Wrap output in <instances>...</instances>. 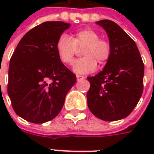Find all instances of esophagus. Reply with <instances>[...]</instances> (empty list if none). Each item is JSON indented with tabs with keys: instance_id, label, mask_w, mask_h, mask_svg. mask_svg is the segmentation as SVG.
<instances>
[{
	"instance_id": "34e87169",
	"label": "esophagus",
	"mask_w": 154,
	"mask_h": 154,
	"mask_svg": "<svg viewBox=\"0 0 154 154\" xmlns=\"http://www.w3.org/2000/svg\"><path fill=\"white\" fill-rule=\"evenodd\" d=\"M85 77L83 76H81V75H77V80L79 81V80H82V79H84Z\"/></svg>"
}]
</instances>
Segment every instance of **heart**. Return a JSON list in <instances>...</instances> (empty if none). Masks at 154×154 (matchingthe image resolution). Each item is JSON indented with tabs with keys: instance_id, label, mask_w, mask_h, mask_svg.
Segmentation results:
<instances>
[{
	"instance_id": "b5f03b06",
	"label": "heart",
	"mask_w": 154,
	"mask_h": 154,
	"mask_svg": "<svg viewBox=\"0 0 154 154\" xmlns=\"http://www.w3.org/2000/svg\"><path fill=\"white\" fill-rule=\"evenodd\" d=\"M77 48H84V57L73 63L72 69L77 74H87L97 69V63L103 64L110 57L111 47L109 42L100 38V35L90 28L75 33L73 38L63 34L57 38L56 50L59 59L64 64L72 63Z\"/></svg>"
}]
</instances>
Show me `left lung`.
<instances>
[{
    "instance_id": "8db88e82",
    "label": "left lung",
    "mask_w": 154,
    "mask_h": 154,
    "mask_svg": "<svg viewBox=\"0 0 154 154\" xmlns=\"http://www.w3.org/2000/svg\"><path fill=\"white\" fill-rule=\"evenodd\" d=\"M106 30L111 54L103 70L88 77L87 105L91 112L106 121L125 118L142 96L144 65L135 42L114 21L97 22Z\"/></svg>"
}]
</instances>
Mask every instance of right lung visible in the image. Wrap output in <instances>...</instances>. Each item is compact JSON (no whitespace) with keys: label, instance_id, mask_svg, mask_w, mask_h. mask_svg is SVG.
<instances>
[{"label":"right lung","instance_id":"1","mask_svg":"<svg viewBox=\"0 0 154 154\" xmlns=\"http://www.w3.org/2000/svg\"><path fill=\"white\" fill-rule=\"evenodd\" d=\"M70 24L47 21L27 32L9 65L8 96L17 116L35 124L55 118L77 77L61 62L56 43Z\"/></svg>","mask_w":154,"mask_h":154}]
</instances>
